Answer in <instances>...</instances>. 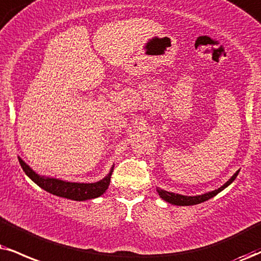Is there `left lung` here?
I'll list each match as a JSON object with an SVG mask.
<instances>
[{
  "instance_id": "obj_1",
  "label": "left lung",
  "mask_w": 261,
  "mask_h": 261,
  "mask_svg": "<svg viewBox=\"0 0 261 261\" xmlns=\"http://www.w3.org/2000/svg\"><path fill=\"white\" fill-rule=\"evenodd\" d=\"M239 172L240 170H237L234 174L231 176V178L227 180L226 182L223 186H220L219 189L214 190V191H209V192H205V194H202V195H196V196H185V195H180V194H175V192H169V191H166V190L163 189H160L157 188V192H159L160 197L163 199V201L168 202L170 204H174V205H194V204H199L202 203V202H205L208 201V199H211L212 197H214V196H217L219 192L223 191L224 189H226L227 186L231 185L233 182V180L236 179V176L239 175Z\"/></svg>"
}]
</instances>
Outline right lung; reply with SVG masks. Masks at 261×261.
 Here are the masks:
<instances>
[{"instance_id": "right-lung-1", "label": "right lung", "mask_w": 261, "mask_h": 261, "mask_svg": "<svg viewBox=\"0 0 261 261\" xmlns=\"http://www.w3.org/2000/svg\"><path fill=\"white\" fill-rule=\"evenodd\" d=\"M18 159L25 174L35 184H37L41 189L49 192V194L58 196V197L72 199V201H87V199L100 197L106 190H108L109 185H110L111 174L112 170H114V166H112L109 174L105 175L104 178L96 182H88V184H85V182H71L66 181V180L52 178V176L37 174L20 157H18Z\"/></svg>"}]
</instances>
